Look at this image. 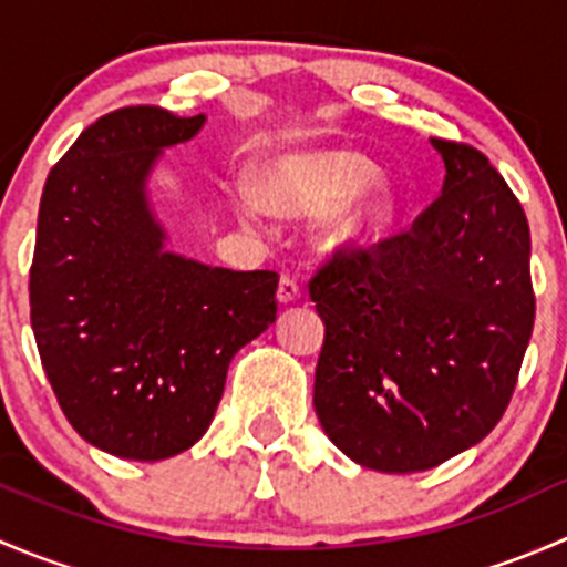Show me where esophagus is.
Masks as SVG:
<instances>
[{"label":"esophagus","instance_id":"1","mask_svg":"<svg viewBox=\"0 0 567 567\" xmlns=\"http://www.w3.org/2000/svg\"><path fill=\"white\" fill-rule=\"evenodd\" d=\"M301 296V282L296 277H290V274H282V279H279V288H277V299L282 301V305H290V301H296Z\"/></svg>","mask_w":567,"mask_h":567}]
</instances>
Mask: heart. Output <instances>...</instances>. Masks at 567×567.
I'll use <instances>...</instances> for the list:
<instances>
[{"mask_svg": "<svg viewBox=\"0 0 567 567\" xmlns=\"http://www.w3.org/2000/svg\"><path fill=\"white\" fill-rule=\"evenodd\" d=\"M370 175L373 164L359 153H301L274 162L260 177V192L268 205L288 214H312L342 196L320 219V241L342 251H364L384 238L394 216L390 186ZM236 208L249 225L260 221V203L249 188H238Z\"/></svg>", "mask_w": 567, "mask_h": 567, "instance_id": "heart-1", "label": "heart"}]
</instances>
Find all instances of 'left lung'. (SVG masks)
<instances>
[{"mask_svg":"<svg viewBox=\"0 0 567 567\" xmlns=\"http://www.w3.org/2000/svg\"><path fill=\"white\" fill-rule=\"evenodd\" d=\"M442 194L409 230L334 249L310 279L326 323L312 405L375 472H425L505 414L535 323L529 225L477 147L431 140Z\"/></svg>","mask_w":567,"mask_h":567,"instance_id":"1","label":"left lung"}]
</instances>
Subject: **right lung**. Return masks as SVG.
Wrapping results in <instances>:
<instances>
[{"label":"right lung","mask_w":567,"mask_h":567,"mask_svg":"<svg viewBox=\"0 0 567 567\" xmlns=\"http://www.w3.org/2000/svg\"><path fill=\"white\" fill-rule=\"evenodd\" d=\"M205 114L123 106L45 177L30 318L73 431L104 453L164 461L208 431L238 348L277 320V271H230L164 249L145 181Z\"/></svg>","instance_id":"add662e5"}]
</instances>
